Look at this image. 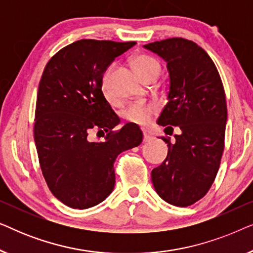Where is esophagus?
Wrapping results in <instances>:
<instances>
[{
  "instance_id": "1",
  "label": "esophagus",
  "mask_w": 253,
  "mask_h": 253,
  "mask_svg": "<svg viewBox=\"0 0 253 253\" xmlns=\"http://www.w3.org/2000/svg\"><path fill=\"white\" fill-rule=\"evenodd\" d=\"M152 138H153V137H152L150 133L145 132V131H144V143H148V141H151Z\"/></svg>"
}]
</instances>
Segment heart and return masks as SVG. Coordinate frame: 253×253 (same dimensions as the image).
I'll use <instances>...</instances> for the list:
<instances>
[{
    "label": "heart",
    "mask_w": 253,
    "mask_h": 253,
    "mask_svg": "<svg viewBox=\"0 0 253 253\" xmlns=\"http://www.w3.org/2000/svg\"><path fill=\"white\" fill-rule=\"evenodd\" d=\"M132 65L134 70L141 78L153 74V72H160V64L155 58L148 56V55H137L132 58ZM114 69V65H109L102 76L101 87L106 96L110 99L109 95V78ZM158 114V106L151 102H133L126 107L122 112L123 119L127 122L138 124V126H146L151 122V120Z\"/></svg>",
    "instance_id": "b5f03b06"
}]
</instances>
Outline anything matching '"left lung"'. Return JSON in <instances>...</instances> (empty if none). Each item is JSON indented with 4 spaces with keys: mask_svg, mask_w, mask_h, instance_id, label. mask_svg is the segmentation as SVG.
<instances>
[{
    "mask_svg": "<svg viewBox=\"0 0 253 253\" xmlns=\"http://www.w3.org/2000/svg\"><path fill=\"white\" fill-rule=\"evenodd\" d=\"M167 62L168 102L158 124L179 130L166 160L152 170L155 191L165 202L186 207L209 192L219 170L227 122L226 94L209 54L191 40L171 38L144 44Z\"/></svg>",
    "mask_w": 253,
    "mask_h": 253,
    "instance_id": "left-lung-1",
    "label": "left lung"
}]
</instances>
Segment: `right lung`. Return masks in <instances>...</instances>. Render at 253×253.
<instances>
[{
	"mask_svg": "<svg viewBox=\"0 0 253 253\" xmlns=\"http://www.w3.org/2000/svg\"><path fill=\"white\" fill-rule=\"evenodd\" d=\"M134 43L78 40L58 50L41 76L34 117L38 158L51 193L72 209L105 200L115 185L117 155L143 141L141 130L129 123L113 130L120 119L101 89L108 65ZM91 130L105 139L91 142Z\"/></svg>",
	"mask_w": 253,
	"mask_h": 253,
	"instance_id": "1",
	"label": "right lung"
}]
</instances>
